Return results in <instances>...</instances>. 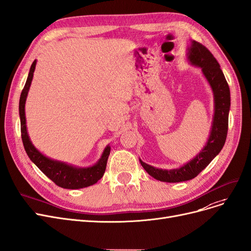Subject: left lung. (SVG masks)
I'll list each match as a JSON object with an SVG mask.
<instances>
[{"label":"left lung","mask_w":251,"mask_h":251,"mask_svg":"<svg viewBox=\"0 0 251 251\" xmlns=\"http://www.w3.org/2000/svg\"><path fill=\"white\" fill-rule=\"evenodd\" d=\"M188 59L192 64L201 67L203 75L213 89L215 98L214 120L210 138L203 150L192 161L180 168L171 170L158 169L140 160L142 167L150 176L166 183H178L197 176L220 152L227 136L230 92L218 61L208 49L195 40L191 42L189 48Z\"/></svg>","instance_id":"obj_1"}]
</instances>
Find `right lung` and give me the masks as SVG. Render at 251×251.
I'll use <instances>...</instances> for the list:
<instances>
[{
  "label": "right lung",
  "mask_w": 251,
  "mask_h": 251,
  "mask_svg": "<svg viewBox=\"0 0 251 251\" xmlns=\"http://www.w3.org/2000/svg\"><path fill=\"white\" fill-rule=\"evenodd\" d=\"M36 60H34L30 73L28 75L27 82L22 91L20 99V117H21V133L22 140L25 152L29 155L31 161L45 174L50 180L64 189H80L94 185L99 179H100L105 174L107 161L110 154V146H107L103 151L100 160L96 165L89 168H75L67 165L65 163L50 160L45 155L41 154L33 144L31 143L27 133V126H25V102L27 99V94L30 88L31 81L33 79V73L35 70Z\"/></svg>",
  "instance_id": "1"
}]
</instances>
